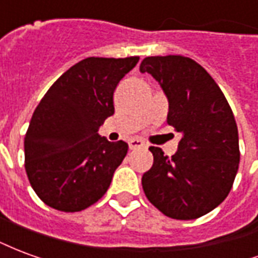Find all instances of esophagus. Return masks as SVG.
<instances>
[{
    "label": "esophagus",
    "mask_w": 258,
    "mask_h": 258,
    "mask_svg": "<svg viewBox=\"0 0 258 258\" xmlns=\"http://www.w3.org/2000/svg\"><path fill=\"white\" fill-rule=\"evenodd\" d=\"M128 146H130V149H138V148H144L145 144H144L141 140H130Z\"/></svg>",
    "instance_id": "34e87169"
}]
</instances>
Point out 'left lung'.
I'll use <instances>...</instances> for the list:
<instances>
[{
    "label": "left lung",
    "instance_id": "1",
    "mask_svg": "<svg viewBox=\"0 0 258 258\" xmlns=\"http://www.w3.org/2000/svg\"><path fill=\"white\" fill-rule=\"evenodd\" d=\"M140 70L160 84L168 99L167 123L182 134L171 157L149 148L153 166L142 177L144 192L164 216L199 218L222 203L238 173V127L231 106L194 59L148 56Z\"/></svg>",
    "mask_w": 258,
    "mask_h": 258
}]
</instances>
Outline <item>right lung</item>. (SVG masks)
Listing matches in <instances>:
<instances>
[{
	"mask_svg": "<svg viewBox=\"0 0 258 258\" xmlns=\"http://www.w3.org/2000/svg\"><path fill=\"white\" fill-rule=\"evenodd\" d=\"M138 60L83 59L36 107L25 137V167L31 188L49 207L81 211L106 194L128 145L109 142L98 130L114 113V90Z\"/></svg>",
	"mask_w": 258,
	"mask_h": 258,
	"instance_id": "right-lung-1",
	"label": "right lung"
}]
</instances>
